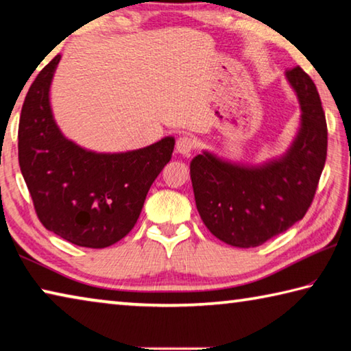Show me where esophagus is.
Masks as SVG:
<instances>
[{
    "mask_svg": "<svg viewBox=\"0 0 351 351\" xmlns=\"http://www.w3.org/2000/svg\"><path fill=\"white\" fill-rule=\"evenodd\" d=\"M177 152L182 155H189L194 149V140L188 135H182L177 138V145H176Z\"/></svg>",
    "mask_w": 351,
    "mask_h": 351,
    "instance_id": "34e87169",
    "label": "esophagus"
}]
</instances>
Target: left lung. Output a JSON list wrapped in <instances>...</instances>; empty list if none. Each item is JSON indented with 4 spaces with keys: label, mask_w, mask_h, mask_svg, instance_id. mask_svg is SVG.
Wrapping results in <instances>:
<instances>
[{
    "label": "left lung",
    "mask_w": 351,
    "mask_h": 351,
    "mask_svg": "<svg viewBox=\"0 0 351 351\" xmlns=\"http://www.w3.org/2000/svg\"><path fill=\"white\" fill-rule=\"evenodd\" d=\"M300 104V129L280 158L239 165L205 151L189 165L204 223L234 247H256L300 221L311 205L326 160L325 113L313 79L300 66L286 71Z\"/></svg>",
    "instance_id": "left-lung-1"
}]
</instances>
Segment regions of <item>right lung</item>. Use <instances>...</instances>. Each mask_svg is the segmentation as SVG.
<instances>
[{
  "mask_svg": "<svg viewBox=\"0 0 351 351\" xmlns=\"http://www.w3.org/2000/svg\"><path fill=\"white\" fill-rule=\"evenodd\" d=\"M60 56L34 79L19 125V162L40 222L71 244L104 249L128 234L174 151L165 136L136 151L101 154L63 136L49 104Z\"/></svg>",
  "mask_w": 351,
  "mask_h": 351,
  "instance_id": "1",
  "label": "right lung"
}]
</instances>
